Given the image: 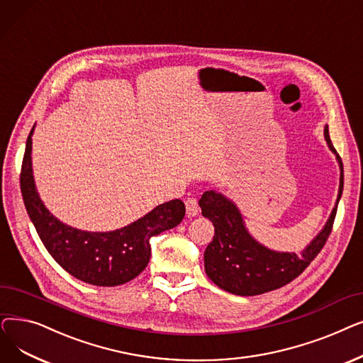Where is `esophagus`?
<instances>
[{
	"label": "esophagus",
	"instance_id": "34e87169",
	"mask_svg": "<svg viewBox=\"0 0 363 363\" xmlns=\"http://www.w3.org/2000/svg\"><path fill=\"white\" fill-rule=\"evenodd\" d=\"M186 203V214L187 217H195L198 213H199V203H198V199L196 198H187L184 201Z\"/></svg>",
	"mask_w": 363,
	"mask_h": 363
}]
</instances>
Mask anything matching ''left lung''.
Instances as JSON below:
<instances>
[{
	"mask_svg": "<svg viewBox=\"0 0 363 363\" xmlns=\"http://www.w3.org/2000/svg\"><path fill=\"white\" fill-rule=\"evenodd\" d=\"M323 134L328 146L335 153L341 171L338 198L325 228L301 254L272 251L258 244L248 233L242 216L230 199L216 191L203 192L199 199L202 216L214 224V238L205 250L203 263L206 276L217 286L235 296L264 294L298 278L320 252L331 235L344 186L342 162L333 146L328 125H325Z\"/></svg>",
	"mask_w": 363,
	"mask_h": 363,
	"instance_id": "1",
	"label": "left lung"
}]
</instances>
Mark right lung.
Listing matches in <instances>:
<instances>
[{"mask_svg":"<svg viewBox=\"0 0 363 363\" xmlns=\"http://www.w3.org/2000/svg\"><path fill=\"white\" fill-rule=\"evenodd\" d=\"M32 133L26 140L21 191L28 216L50 255L74 278L97 286L130 282L147 266L152 236L176 228L186 208L180 199L158 205L128 226L112 232H85L57 220L40 199L32 176Z\"/></svg>","mask_w":363,"mask_h":363,"instance_id":"right-lung-1","label":"right lung"}]
</instances>
